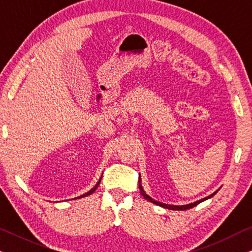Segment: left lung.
<instances>
[{"mask_svg":"<svg viewBox=\"0 0 252 252\" xmlns=\"http://www.w3.org/2000/svg\"><path fill=\"white\" fill-rule=\"evenodd\" d=\"M139 188H140V190H141V194L143 195V197L146 198V199H148V201H150V202H153L154 204H156V205H159V206H163V208H165V209H170V210H180V211H184V210H188V209H191V208H194V206H196L197 204H199V203L201 202H203V201H205V199H208V198H211L213 195H216L217 194V191H215L213 192V194H211L210 196H208V197H205V198H202V199H199V201H196V202H194V203H190V204H186V205H170V204H165V203H161V202H158V201H155V199H153L150 197V196H148L147 194H146V191L143 190V188H142V185H141V179L139 178Z\"/></svg>","mask_w":252,"mask_h":252,"instance_id":"obj_1","label":"left lung"}]
</instances>
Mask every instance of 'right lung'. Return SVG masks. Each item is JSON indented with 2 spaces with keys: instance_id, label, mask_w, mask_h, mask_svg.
<instances>
[{
  "instance_id": "right-lung-1",
  "label": "right lung",
  "mask_w": 252,
  "mask_h": 252,
  "mask_svg": "<svg viewBox=\"0 0 252 252\" xmlns=\"http://www.w3.org/2000/svg\"><path fill=\"white\" fill-rule=\"evenodd\" d=\"M101 179H102V178H101ZM101 179H99V180L97 181V184H96V185H95V187H94V188H92V189H91V190H89L88 192H86V194H84V195H82V196H80V197H85V196H88V195H91V194H93V192H94V191H95V189L98 187L99 182H101Z\"/></svg>"
}]
</instances>
